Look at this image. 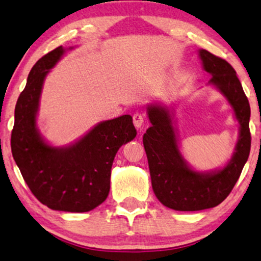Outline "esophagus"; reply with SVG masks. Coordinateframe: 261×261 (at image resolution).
I'll list each match as a JSON object with an SVG mask.
<instances>
[{"mask_svg": "<svg viewBox=\"0 0 261 261\" xmlns=\"http://www.w3.org/2000/svg\"><path fill=\"white\" fill-rule=\"evenodd\" d=\"M132 119H134L135 126L137 127V129H142L144 125V116L141 114V112H136Z\"/></svg>", "mask_w": 261, "mask_h": 261, "instance_id": "1", "label": "esophagus"}]
</instances>
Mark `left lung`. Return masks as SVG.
Segmentation results:
<instances>
[{"label": "left lung", "instance_id": "1", "mask_svg": "<svg viewBox=\"0 0 261 261\" xmlns=\"http://www.w3.org/2000/svg\"><path fill=\"white\" fill-rule=\"evenodd\" d=\"M206 72L213 84L226 97L240 124L239 139L228 164L215 172H197L186 164L178 149V142L168 109L147 107L151 126L143 137L151 184L158 200L176 211H200L219 205L226 199L239 179L251 150L250 103L236 70L223 58L207 50H199Z\"/></svg>", "mask_w": 261, "mask_h": 261}]
</instances>
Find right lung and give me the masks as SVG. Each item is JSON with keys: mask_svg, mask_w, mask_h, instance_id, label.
I'll use <instances>...</instances> for the list:
<instances>
[{"mask_svg": "<svg viewBox=\"0 0 261 261\" xmlns=\"http://www.w3.org/2000/svg\"><path fill=\"white\" fill-rule=\"evenodd\" d=\"M65 50L54 49L30 70L15 107L11 152L30 191L49 208L88 212L107 199L111 166L123 144L137 135L130 115L99 123L72 145L53 147L42 139L36 114L44 77Z\"/></svg>", "mask_w": 261, "mask_h": 261, "instance_id": "1", "label": "right lung"}]
</instances>
